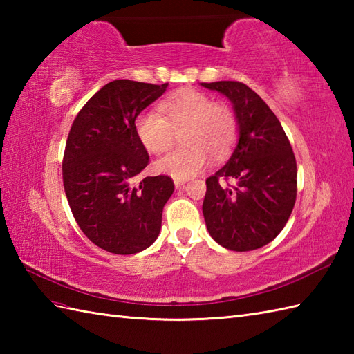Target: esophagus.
Masks as SVG:
<instances>
[{
	"label": "esophagus",
	"mask_w": 354,
	"mask_h": 354,
	"mask_svg": "<svg viewBox=\"0 0 354 354\" xmlns=\"http://www.w3.org/2000/svg\"><path fill=\"white\" fill-rule=\"evenodd\" d=\"M187 183V179H175V187L176 189H181V187H184Z\"/></svg>",
	"instance_id": "1"
}]
</instances>
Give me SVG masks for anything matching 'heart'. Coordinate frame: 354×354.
Here are the masks:
<instances>
[{"label":"heart","instance_id":"obj_1","mask_svg":"<svg viewBox=\"0 0 354 354\" xmlns=\"http://www.w3.org/2000/svg\"><path fill=\"white\" fill-rule=\"evenodd\" d=\"M162 112L142 111L135 118V133L147 152L161 155L173 146L175 132L181 131L183 146L155 162L156 171L187 179L205 167L208 155L222 158L237 140L239 124L234 112L209 95L184 88L160 104Z\"/></svg>","mask_w":354,"mask_h":354}]
</instances>
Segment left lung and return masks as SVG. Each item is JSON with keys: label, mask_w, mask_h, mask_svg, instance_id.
Wrapping results in <instances>:
<instances>
[{"label": "left lung", "mask_w": 354, "mask_h": 354, "mask_svg": "<svg viewBox=\"0 0 354 354\" xmlns=\"http://www.w3.org/2000/svg\"><path fill=\"white\" fill-rule=\"evenodd\" d=\"M202 86L232 102L240 135L228 162L205 181V225L227 250H259L280 234L295 205V155L278 118L250 86L236 80Z\"/></svg>", "instance_id": "1"}]
</instances>
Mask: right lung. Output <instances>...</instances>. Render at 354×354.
I'll list each match as a JSON object with an SVG mask.
<instances>
[{
	"label": "right lung",
	"instance_id": "1",
	"mask_svg": "<svg viewBox=\"0 0 354 354\" xmlns=\"http://www.w3.org/2000/svg\"><path fill=\"white\" fill-rule=\"evenodd\" d=\"M165 88L167 84L109 82L79 111L66 138L62 178L71 213L84 234L111 254H137L152 245L175 190L167 175L135 184L149 164L135 118Z\"/></svg>",
	"mask_w": 354,
	"mask_h": 354
}]
</instances>
